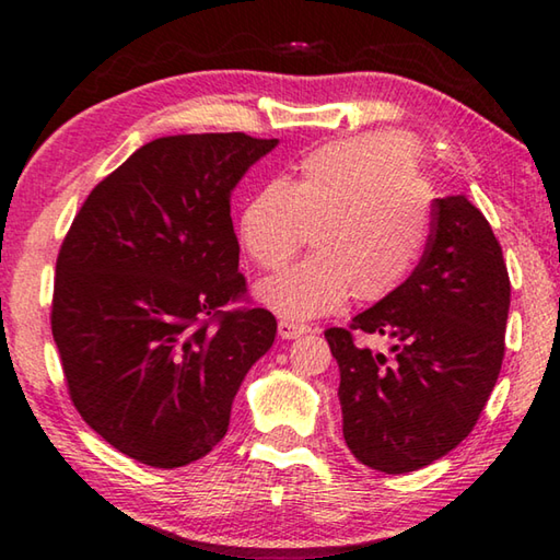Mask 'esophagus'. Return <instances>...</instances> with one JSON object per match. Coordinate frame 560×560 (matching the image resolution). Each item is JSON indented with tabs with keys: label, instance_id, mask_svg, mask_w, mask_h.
Returning a JSON list of instances; mask_svg holds the SVG:
<instances>
[{
	"label": "esophagus",
	"instance_id": "obj_1",
	"mask_svg": "<svg viewBox=\"0 0 560 560\" xmlns=\"http://www.w3.org/2000/svg\"><path fill=\"white\" fill-rule=\"evenodd\" d=\"M308 326H301V324H293V320H279V336L283 338V340H293V338H299V336H303V334H308Z\"/></svg>",
	"mask_w": 560,
	"mask_h": 560
}]
</instances>
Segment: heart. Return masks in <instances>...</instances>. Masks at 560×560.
I'll return each mask as SVG.
<instances>
[{
	"label": "heart",
	"instance_id": "heart-1",
	"mask_svg": "<svg viewBox=\"0 0 560 560\" xmlns=\"http://www.w3.org/2000/svg\"><path fill=\"white\" fill-rule=\"evenodd\" d=\"M254 264L277 269L311 230L306 261L257 283V299L287 320L334 314L348 301H381L410 279L432 232V192L412 138L393 130L336 140L293 173L261 185L240 212Z\"/></svg>",
	"mask_w": 560,
	"mask_h": 560
}]
</instances>
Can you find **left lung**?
Instances as JSON below:
<instances>
[{
	"label": "left lung",
	"mask_w": 560,
	"mask_h": 560,
	"mask_svg": "<svg viewBox=\"0 0 560 560\" xmlns=\"http://www.w3.org/2000/svg\"><path fill=\"white\" fill-rule=\"evenodd\" d=\"M511 283L494 232L464 195L432 202V234L400 289L328 328L358 462L385 474L415 471L467 438L504 360ZM392 340L394 355L352 343V330Z\"/></svg>",
	"instance_id": "1"
}]
</instances>
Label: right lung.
Here are the masks:
<instances>
[{"label": "right lung", "instance_id": "right-lung-1", "mask_svg": "<svg viewBox=\"0 0 560 560\" xmlns=\"http://www.w3.org/2000/svg\"><path fill=\"white\" fill-rule=\"evenodd\" d=\"M279 140L170 136L93 187L56 259L51 334L69 395L130 459L175 469L220 442L277 336L246 291L232 189Z\"/></svg>", "mask_w": 560, "mask_h": 560}]
</instances>
